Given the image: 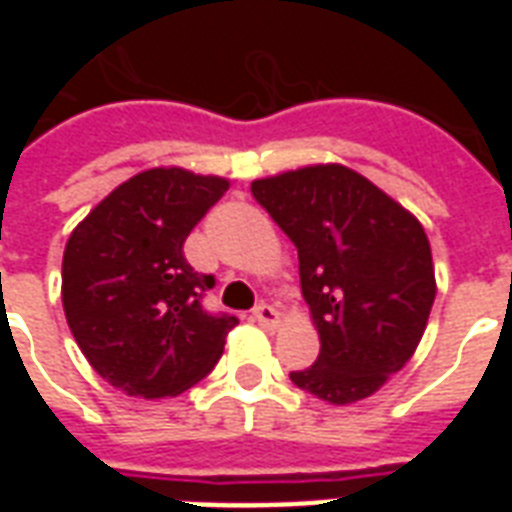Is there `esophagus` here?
Segmentation results:
<instances>
[{
    "instance_id": "1",
    "label": "esophagus",
    "mask_w": 512,
    "mask_h": 512,
    "mask_svg": "<svg viewBox=\"0 0 512 512\" xmlns=\"http://www.w3.org/2000/svg\"><path fill=\"white\" fill-rule=\"evenodd\" d=\"M252 315H255V321L260 323V326H266V329H271V326H277L279 323V312L274 310L271 304H266V301H263V304H257Z\"/></svg>"
}]
</instances>
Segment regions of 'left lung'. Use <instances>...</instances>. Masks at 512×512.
Returning a JSON list of instances; mask_svg holds the SVG:
<instances>
[{"instance_id": "left-lung-1", "label": "left lung", "mask_w": 512, "mask_h": 512, "mask_svg": "<svg viewBox=\"0 0 512 512\" xmlns=\"http://www.w3.org/2000/svg\"><path fill=\"white\" fill-rule=\"evenodd\" d=\"M299 249V277L321 334L315 365L290 381L334 406L370 397L417 351L436 299L428 235L389 194L343 164L252 183Z\"/></svg>"}]
</instances>
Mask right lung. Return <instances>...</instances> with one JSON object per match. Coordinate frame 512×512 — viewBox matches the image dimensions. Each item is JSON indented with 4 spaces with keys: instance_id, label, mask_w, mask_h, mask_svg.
<instances>
[{
    "instance_id": "obj_1",
    "label": "right lung",
    "mask_w": 512,
    "mask_h": 512,
    "mask_svg": "<svg viewBox=\"0 0 512 512\" xmlns=\"http://www.w3.org/2000/svg\"><path fill=\"white\" fill-rule=\"evenodd\" d=\"M230 183L156 167L87 213L62 255V307L87 362L126 395L175 397L219 362L238 318L202 307L216 285L183 244Z\"/></svg>"
}]
</instances>
